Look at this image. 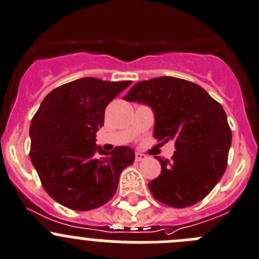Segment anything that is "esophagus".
Instances as JSON below:
<instances>
[{
	"mask_svg": "<svg viewBox=\"0 0 259 259\" xmlns=\"http://www.w3.org/2000/svg\"><path fill=\"white\" fill-rule=\"evenodd\" d=\"M146 158H147L146 154L141 153V152H137V153H135V161H138V162H139V161H144Z\"/></svg>",
	"mask_w": 259,
	"mask_h": 259,
	"instance_id": "1",
	"label": "esophagus"
}]
</instances>
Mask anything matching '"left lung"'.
<instances>
[{
	"mask_svg": "<svg viewBox=\"0 0 259 259\" xmlns=\"http://www.w3.org/2000/svg\"><path fill=\"white\" fill-rule=\"evenodd\" d=\"M124 100L151 106L154 138L175 143L171 161L157 158L161 174L148 184L152 195L174 208L206 198L228 166L231 129L222 106L202 87L172 76L139 81Z\"/></svg>",
	"mask_w": 259,
	"mask_h": 259,
	"instance_id": "left-lung-1",
	"label": "left lung"
}]
</instances>
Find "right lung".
<instances>
[{
    "label": "right lung",
    "mask_w": 259,
    "mask_h": 259,
    "mask_svg": "<svg viewBox=\"0 0 259 259\" xmlns=\"http://www.w3.org/2000/svg\"><path fill=\"white\" fill-rule=\"evenodd\" d=\"M132 84L81 78L45 97L30 122L31 163L52 199L75 211L103 206L115 195L118 178L134 162V149L97 147L108 103Z\"/></svg>",
    "instance_id": "obj_1"
}]
</instances>
